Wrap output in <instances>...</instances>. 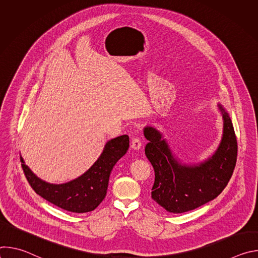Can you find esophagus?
Listing matches in <instances>:
<instances>
[{"instance_id": "obj_1", "label": "esophagus", "mask_w": 258, "mask_h": 258, "mask_svg": "<svg viewBox=\"0 0 258 258\" xmlns=\"http://www.w3.org/2000/svg\"><path fill=\"white\" fill-rule=\"evenodd\" d=\"M131 146H132V148L134 150H139L141 147H142V142H141V140L139 138H134L132 140V145Z\"/></svg>"}]
</instances>
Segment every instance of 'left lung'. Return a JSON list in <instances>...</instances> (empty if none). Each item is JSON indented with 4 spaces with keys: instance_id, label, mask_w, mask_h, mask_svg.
<instances>
[{
    "instance_id": "obj_1",
    "label": "left lung",
    "mask_w": 258,
    "mask_h": 258,
    "mask_svg": "<svg viewBox=\"0 0 258 258\" xmlns=\"http://www.w3.org/2000/svg\"><path fill=\"white\" fill-rule=\"evenodd\" d=\"M222 112L223 137L215 152L202 162L181 163L172 153L166 139L153 126H146L148 140L145 154L155 171L152 199L167 212L182 213L216 198L228 185L237 161V139L227 110Z\"/></svg>"
}]
</instances>
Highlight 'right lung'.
I'll use <instances>...</instances> for the list:
<instances>
[{
	"label": "right lung",
	"mask_w": 258,
	"mask_h": 258,
	"mask_svg": "<svg viewBox=\"0 0 258 258\" xmlns=\"http://www.w3.org/2000/svg\"><path fill=\"white\" fill-rule=\"evenodd\" d=\"M130 147L127 135L109 140L96 162L82 175L64 183H50L36 176L20 156L24 174L34 192L52 204L71 212L94 210L106 196L109 176Z\"/></svg>",
	"instance_id": "obj_1"
}]
</instances>
